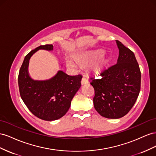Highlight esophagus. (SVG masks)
I'll return each mask as SVG.
<instances>
[{"mask_svg":"<svg viewBox=\"0 0 156 156\" xmlns=\"http://www.w3.org/2000/svg\"><path fill=\"white\" fill-rule=\"evenodd\" d=\"M82 85H84V84H86V83H88V80L87 78H86V77H83L82 79Z\"/></svg>","mask_w":156,"mask_h":156,"instance_id":"34e87169","label":"esophagus"}]
</instances>
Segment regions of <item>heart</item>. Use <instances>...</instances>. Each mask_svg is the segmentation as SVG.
Listing matches in <instances>:
<instances>
[{"label": "heart", "mask_w": 156, "mask_h": 156, "mask_svg": "<svg viewBox=\"0 0 156 156\" xmlns=\"http://www.w3.org/2000/svg\"><path fill=\"white\" fill-rule=\"evenodd\" d=\"M103 51L102 50H99L94 51H85L80 53H78V55L75 56L74 59L75 61H76L80 65H86L89 61H91L92 59L95 58V57H100L103 55ZM76 62L73 59L68 57L66 59V63L68 67L70 69H76L77 68V64Z\"/></svg>", "instance_id": "heart-1"}]
</instances>
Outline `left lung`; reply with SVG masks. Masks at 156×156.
Masks as SVG:
<instances>
[{"instance_id": "obj_1", "label": "left lung", "mask_w": 156, "mask_h": 156, "mask_svg": "<svg viewBox=\"0 0 156 156\" xmlns=\"http://www.w3.org/2000/svg\"><path fill=\"white\" fill-rule=\"evenodd\" d=\"M117 63L101 69L100 78H91L95 90L94 107L102 116L118 119L135 103L140 90L141 74L136 57L129 49L116 41Z\"/></svg>"}]
</instances>
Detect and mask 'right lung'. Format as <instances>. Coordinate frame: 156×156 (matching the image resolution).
<instances>
[{"label":"right lung","mask_w":156,"mask_h":156,"mask_svg":"<svg viewBox=\"0 0 156 156\" xmlns=\"http://www.w3.org/2000/svg\"><path fill=\"white\" fill-rule=\"evenodd\" d=\"M39 50L51 51L52 44L40 46L25 57L18 76V85L22 100L37 118L53 121L63 117L69 110L72 99L81 86L82 76H69L59 70L51 78L35 80L29 76L30 57Z\"/></svg>","instance_id":"1"}]
</instances>
